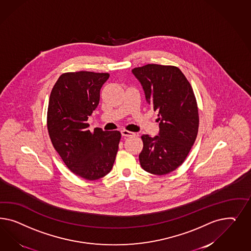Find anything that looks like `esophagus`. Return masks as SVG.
<instances>
[{
  "label": "esophagus",
  "mask_w": 251,
  "mask_h": 251,
  "mask_svg": "<svg viewBox=\"0 0 251 251\" xmlns=\"http://www.w3.org/2000/svg\"><path fill=\"white\" fill-rule=\"evenodd\" d=\"M122 136L124 137H130L133 136V135H134V133H133V132L129 131V130H126V129H122Z\"/></svg>",
  "instance_id": "34e87169"
}]
</instances>
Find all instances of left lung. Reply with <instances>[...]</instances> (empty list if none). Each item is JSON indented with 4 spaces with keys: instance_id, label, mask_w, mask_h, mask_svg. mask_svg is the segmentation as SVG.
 I'll return each mask as SVG.
<instances>
[{
    "instance_id": "left-lung-1",
    "label": "left lung",
    "mask_w": 251,
    "mask_h": 251,
    "mask_svg": "<svg viewBox=\"0 0 251 251\" xmlns=\"http://www.w3.org/2000/svg\"><path fill=\"white\" fill-rule=\"evenodd\" d=\"M132 74L141 83L147 103L158 111L159 133L144 134L139 154L141 167L154 175H166L179 167L197 137L199 114L192 87L175 66L147 64Z\"/></svg>"
}]
</instances>
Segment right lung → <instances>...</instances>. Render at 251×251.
<instances>
[{
    "label": "right lung",
    "mask_w": 251,
    "mask_h": 251,
    "mask_svg": "<svg viewBox=\"0 0 251 251\" xmlns=\"http://www.w3.org/2000/svg\"><path fill=\"white\" fill-rule=\"evenodd\" d=\"M108 77L84 71L63 74L49 101L47 125L53 147L73 173L87 180L110 172L122 137L119 130L88 129V117L99 106L100 89Z\"/></svg>",
    "instance_id": "add662e5"
}]
</instances>
